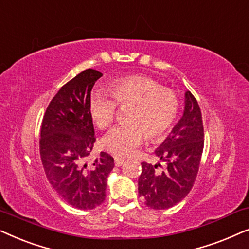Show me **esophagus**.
<instances>
[{
	"label": "esophagus",
	"instance_id": "1",
	"mask_svg": "<svg viewBox=\"0 0 249 249\" xmlns=\"http://www.w3.org/2000/svg\"><path fill=\"white\" fill-rule=\"evenodd\" d=\"M114 163H115V166H121L124 163V160L120 158H114Z\"/></svg>",
	"mask_w": 249,
	"mask_h": 249
}]
</instances>
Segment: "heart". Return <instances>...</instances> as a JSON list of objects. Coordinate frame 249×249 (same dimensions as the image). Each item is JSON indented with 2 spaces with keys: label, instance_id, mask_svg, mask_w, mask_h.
I'll return each instance as SVG.
<instances>
[{
  "label": "heart",
  "instance_id": "obj_1",
  "mask_svg": "<svg viewBox=\"0 0 249 249\" xmlns=\"http://www.w3.org/2000/svg\"><path fill=\"white\" fill-rule=\"evenodd\" d=\"M116 102H114V101ZM119 107H128L124 124L108 132L102 141L105 151L127 156L144 142L162 137L171 128L179 112V98L170 88L147 76H125L114 80L110 94L96 91L89 101V113L100 129H107Z\"/></svg>",
  "mask_w": 249,
  "mask_h": 249
}]
</instances>
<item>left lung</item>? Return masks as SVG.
Here are the masks:
<instances>
[{
    "label": "left lung",
    "instance_id": "8db88e82",
    "mask_svg": "<svg viewBox=\"0 0 249 249\" xmlns=\"http://www.w3.org/2000/svg\"><path fill=\"white\" fill-rule=\"evenodd\" d=\"M204 148L202 112L190 91L185 94V110L155 154L165 162L160 164L142 162L138 179V193L146 205L154 210H166L182 200L192 190L198 173Z\"/></svg>",
    "mask_w": 249,
    "mask_h": 249
}]
</instances>
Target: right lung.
<instances>
[{
  "instance_id": "add662e5",
  "label": "right lung",
  "mask_w": 249,
  "mask_h": 249,
  "mask_svg": "<svg viewBox=\"0 0 249 249\" xmlns=\"http://www.w3.org/2000/svg\"><path fill=\"white\" fill-rule=\"evenodd\" d=\"M103 76L84 70L61 87L51 101L42 121L40 159L46 178L60 197L79 210H93L105 200L107 179L114 160L101 152L91 164L95 131L89 113L90 91Z\"/></svg>"
}]
</instances>
